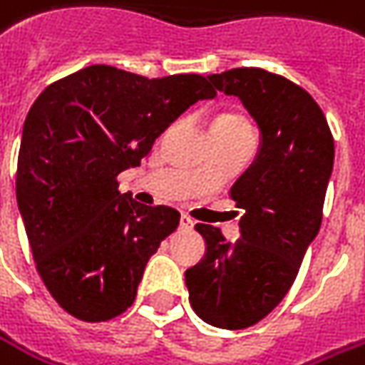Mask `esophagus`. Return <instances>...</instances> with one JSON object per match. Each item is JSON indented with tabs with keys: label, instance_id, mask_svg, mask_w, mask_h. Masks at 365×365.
<instances>
[{
	"label": "esophagus",
	"instance_id": "obj_1",
	"mask_svg": "<svg viewBox=\"0 0 365 365\" xmlns=\"http://www.w3.org/2000/svg\"><path fill=\"white\" fill-rule=\"evenodd\" d=\"M180 228H182V230H192V228H194V222H192V218H187V216L183 214L182 218H180Z\"/></svg>",
	"mask_w": 365,
	"mask_h": 365
}]
</instances>
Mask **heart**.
Here are the masks:
<instances>
[{
	"label": "heart",
	"instance_id": "heart-1",
	"mask_svg": "<svg viewBox=\"0 0 365 365\" xmlns=\"http://www.w3.org/2000/svg\"><path fill=\"white\" fill-rule=\"evenodd\" d=\"M212 127H228V129H238V127H248L246 125V120L242 117H238V115H232V113H224L220 115L218 119L214 120V125Z\"/></svg>",
	"mask_w": 365,
	"mask_h": 365
}]
</instances>
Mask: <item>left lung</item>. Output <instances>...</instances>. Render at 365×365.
Instances as JSON below:
<instances>
[{"label":"left lung","instance_id":"1","mask_svg":"<svg viewBox=\"0 0 365 365\" xmlns=\"http://www.w3.org/2000/svg\"><path fill=\"white\" fill-rule=\"evenodd\" d=\"M257 120L260 143L230 197L240 207V238L195 224L204 258L185 270L197 317L222 329H246L264 319L289 293L311 242L333 171V137L313 96L295 82L262 68L210 74Z\"/></svg>","mask_w":365,"mask_h":365}]
</instances>
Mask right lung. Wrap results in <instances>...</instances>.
I'll return each instance as SVG.
<instances>
[{"label": "right lung", "instance_id": "add662e5", "mask_svg": "<svg viewBox=\"0 0 365 365\" xmlns=\"http://www.w3.org/2000/svg\"><path fill=\"white\" fill-rule=\"evenodd\" d=\"M216 91L200 74L145 78L95 64L54 82L30 108L16 197L36 269L56 303L81 321L131 307L147 260L180 224L170 206L120 194L161 133Z\"/></svg>", "mask_w": 365, "mask_h": 365}]
</instances>
